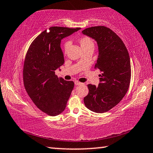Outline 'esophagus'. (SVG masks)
Wrapping results in <instances>:
<instances>
[{"label": "esophagus", "mask_w": 153, "mask_h": 153, "mask_svg": "<svg viewBox=\"0 0 153 153\" xmlns=\"http://www.w3.org/2000/svg\"><path fill=\"white\" fill-rule=\"evenodd\" d=\"M82 83L79 82V81H75V85H76V86H78V85H81Z\"/></svg>", "instance_id": "esophagus-1"}]
</instances>
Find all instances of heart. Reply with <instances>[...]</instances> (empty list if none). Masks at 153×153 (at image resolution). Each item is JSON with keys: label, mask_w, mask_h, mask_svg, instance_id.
Instances as JSON below:
<instances>
[{"label": "heart", "mask_w": 153, "mask_h": 153, "mask_svg": "<svg viewBox=\"0 0 153 153\" xmlns=\"http://www.w3.org/2000/svg\"><path fill=\"white\" fill-rule=\"evenodd\" d=\"M78 41L80 46H81V47L82 48V50H84V49H86L90 47H94V43H93V41L90 39L89 37H88V36H83V37H81ZM69 46V41L67 40L65 42H63V46H62V50H63L64 54H65L67 53V48H68Z\"/></svg>", "instance_id": "b5f03b06"}]
</instances>
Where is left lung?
Here are the masks:
<instances>
[{
	"mask_svg": "<svg viewBox=\"0 0 153 153\" xmlns=\"http://www.w3.org/2000/svg\"><path fill=\"white\" fill-rule=\"evenodd\" d=\"M84 34L97 42L98 56L94 69H99L98 86L88 84V94L84 98L86 107L95 113H105L120 102L128 92L131 80L128 51L122 40L107 27L86 28Z\"/></svg>",
	"mask_w": 153,
	"mask_h": 153,
	"instance_id": "obj_1",
	"label": "left lung"
}]
</instances>
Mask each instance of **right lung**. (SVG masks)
Segmentation results:
<instances>
[{
	"label": "right lung",
	"mask_w": 153,
	"mask_h": 153,
	"mask_svg": "<svg viewBox=\"0 0 153 153\" xmlns=\"http://www.w3.org/2000/svg\"><path fill=\"white\" fill-rule=\"evenodd\" d=\"M80 30L53 26L45 30L31 43L25 55L23 80L25 89L35 105L50 116L61 113L74 87L73 81H65L55 75L64 63L61 41Z\"/></svg>",
	"instance_id": "add662e5"
}]
</instances>
